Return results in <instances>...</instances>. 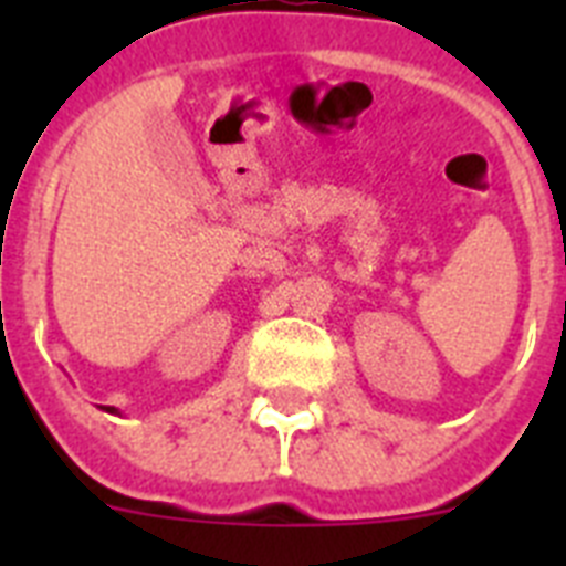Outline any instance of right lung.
I'll list each match as a JSON object with an SVG mask.
<instances>
[{"label": "right lung", "mask_w": 566, "mask_h": 566, "mask_svg": "<svg viewBox=\"0 0 566 566\" xmlns=\"http://www.w3.org/2000/svg\"><path fill=\"white\" fill-rule=\"evenodd\" d=\"M104 411H109V413H115V408H104Z\"/></svg>", "instance_id": "add662e5"}]
</instances>
